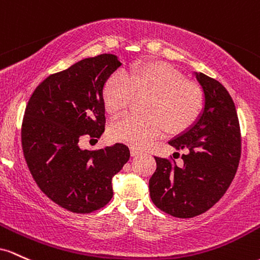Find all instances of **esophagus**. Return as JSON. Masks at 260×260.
Segmentation results:
<instances>
[{
	"label": "esophagus",
	"instance_id": "esophagus-1",
	"mask_svg": "<svg viewBox=\"0 0 260 260\" xmlns=\"http://www.w3.org/2000/svg\"><path fill=\"white\" fill-rule=\"evenodd\" d=\"M130 153H131V156L135 157V156H139V154H141L142 151L138 150V148H136V147H131L130 148Z\"/></svg>",
	"mask_w": 260,
	"mask_h": 260
}]
</instances>
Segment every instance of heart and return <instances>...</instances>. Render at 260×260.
Wrapping results in <instances>:
<instances>
[{
  "label": "heart",
  "mask_w": 260,
  "mask_h": 260,
  "mask_svg": "<svg viewBox=\"0 0 260 260\" xmlns=\"http://www.w3.org/2000/svg\"><path fill=\"white\" fill-rule=\"evenodd\" d=\"M147 94L148 116L124 115L110 126L113 140L133 147H145L165 129L169 134L185 131L198 120L204 108V94L198 84L184 81L174 67L166 62H145L109 77L103 88L107 112L116 115L126 109L134 95Z\"/></svg>",
  "instance_id": "heart-1"
}]
</instances>
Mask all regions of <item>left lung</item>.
Listing matches in <instances>:
<instances>
[{"label":"left lung","instance_id":"8db88e82","mask_svg":"<svg viewBox=\"0 0 260 260\" xmlns=\"http://www.w3.org/2000/svg\"><path fill=\"white\" fill-rule=\"evenodd\" d=\"M204 92L198 120L168 144L184 150L183 165L154 157L150 197L162 211L189 218L215 205L235 178L241 158V130L235 103L227 89L209 76L194 72ZM177 153V152H176Z\"/></svg>","mask_w":260,"mask_h":260}]
</instances>
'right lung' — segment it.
<instances>
[{"mask_svg": "<svg viewBox=\"0 0 260 260\" xmlns=\"http://www.w3.org/2000/svg\"><path fill=\"white\" fill-rule=\"evenodd\" d=\"M121 66L119 57H87L50 75L31 94L22 124V147L29 171L49 199L61 208L87 214L113 197V177L130 158L124 144L82 150L83 136L104 133V84Z\"/></svg>", "mask_w": 260, "mask_h": 260, "instance_id": "obj_1", "label": "right lung"}]
</instances>
